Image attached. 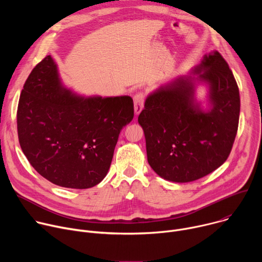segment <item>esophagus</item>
Returning <instances> with one entry per match:
<instances>
[{"label":"esophagus","instance_id":"34e87169","mask_svg":"<svg viewBox=\"0 0 262 262\" xmlns=\"http://www.w3.org/2000/svg\"><path fill=\"white\" fill-rule=\"evenodd\" d=\"M144 100H145V96L143 93H137L134 96V105H135V114L139 115L141 113V111L144 107Z\"/></svg>","mask_w":262,"mask_h":262}]
</instances>
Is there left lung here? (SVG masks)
Listing matches in <instances>:
<instances>
[{
	"label": "left lung",
	"mask_w": 262,
	"mask_h": 262,
	"mask_svg": "<svg viewBox=\"0 0 262 262\" xmlns=\"http://www.w3.org/2000/svg\"><path fill=\"white\" fill-rule=\"evenodd\" d=\"M200 85L207 88L204 101L196 98ZM239 110L238 87L227 62L216 51L204 55L188 73L147 95L138 122L148 164L172 182L206 176L227 160Z\"/></svg>",
	"instance_id": "obj_1"
}]
</instances>
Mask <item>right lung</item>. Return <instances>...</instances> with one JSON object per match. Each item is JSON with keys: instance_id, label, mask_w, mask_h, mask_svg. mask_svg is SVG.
I'll list each match as a JSON object with an SVG mask.
<instances>
[{"instance_id": "add662e5", "label": "right lung", "mask_w": 262, "mask_h": 262, "mask_svg": "<svg viewBox=\"0 0 262 262\" xmlns=\"http://www.w3.org/2000/svg\"><path fill=\"white\" fill-rule=\"evenodd\" d=\"M134 118L127 95L86 96L63 85L46 57L31 72L17 108L21 150L54 184L89 189L107 174L121 129Z\"/></svg>"}]
</instances>
